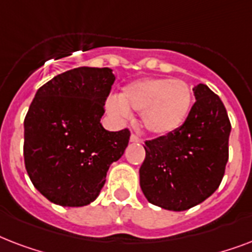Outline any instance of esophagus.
Segmentation results:
<instances>
[{"instance_id":"1","label":"esophagus","mask_w":252,"mask_h":252,"mask_svg":"<svg viewBox=\"0 0 252 252\" xmlns=\"http://www.w3.org/2000/svg\"><path fill=\"white\" fill-rule=\"evenodd\" d=\"M142 140H141V137H140V136H137V134H132V136H130V142H141Z\"/></svg>"}]
</instances>
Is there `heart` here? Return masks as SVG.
Wrapping results in <instances>:
<instances>
[{
    "mask_svg": "<svg viewBox=\"0 0 252 252\" xmlns=\"http://www.w3.org/2000/svg\"><path fill=\"white\" fill-rule=\"evenodd\" d=\"M192 106V91L184 81L142 78L126 85L119 98L107 103L111 114L126 118L128 110L141 112V123L157 136L175 132L183 126Z\"/></svg>",
    "mask_w": 252,
    "mask_h": 252,
    "instance_id": "heart-1",
    "label": "heart"
}]
</instances>
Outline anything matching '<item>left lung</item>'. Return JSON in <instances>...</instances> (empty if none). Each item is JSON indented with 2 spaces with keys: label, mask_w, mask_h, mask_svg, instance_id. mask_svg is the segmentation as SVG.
<instances>
[{
  "label": "left lung",
  "mask_w": 252,
  "mask_h": 252,
  "mask_svg": "<svg viewBox=\"0 0 252 252\" xmlns=\"http://www.w3.org/2000/svg\"><path fill=\"white\" fill-rule=\"evenodd\" d=\"M196 102L175 132L145 141L140 186L148 201L168 211L203 203L220 187L229 159L231 124L217 94L199 84Z\"/></svg>",
  "instance_id": "1"
}]
</instances>
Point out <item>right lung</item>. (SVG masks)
Returning <instances> with one entry per match:
<instances>
[{
	"label": "right lung",
	"instance_id": "obj_1",
	"mask_svg": "<svg viewBox=\"0 0 252 252\" xmlns=\"http://www.w3.org/2000/svg\"><path fill=\"white\" fill-rule=\"evenodd\" d=\"M115 76L108 68L72 69L37 90L25 118L23 157L30 179L49 201L84 207L106 183L130 130L100 124Z\"/></svg>",
	"mask_w": 252,
	"mask_h": 252
}]
</instances>
